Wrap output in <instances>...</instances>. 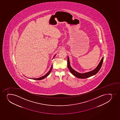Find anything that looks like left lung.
I'll return each mask as SVG.
<instances>
[{
    "instance_id": "1",
    "label": "left lung",
    "mask_w": 120,
    "mask_h": 120,
    "mask_svg": "<svg viewBox=\"0 0 120 120\" xmlns=\"http://www.w3.org/2000/svg\"><path fill=\"white\" fill-rule=\"evenodd\" d=\"M103 59H104V57L102 58L101 61L98 64V66L95 69L92 71H90L89 72H86L84 73H80L76 72V71H75L71 68V67L70 66V64L69 59L68 56V59H67V66H68V68L69 70L75 76L79 78V79H86L87 78L90 77V76H92L98 72V71H99V70L102 66V63L103 62Z\"/></svg>"
}]
</instances>
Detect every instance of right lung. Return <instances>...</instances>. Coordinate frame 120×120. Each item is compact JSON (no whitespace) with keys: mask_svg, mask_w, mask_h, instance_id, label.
Here are the masks:
<instances>
[{"mask_svg":"<svg viewBox=\"0 0 120 120\" xmlns=\"http://www.w3.org/2000/svg\"><path fill=\"white\" fill-rule=\"evenodd\" d=\"M55 56H56V55L54 56V57H53V58H54V57H55ZM52 65L50 69L49 70V72H48L45 75H44V76L38 78H34V79H32L36 80H42V79H45V78L47 76H48L49 75V74L50 73L51 71H52Z\"/></svg>","mask_w":120,"mask_h":120,"instance_id":"1","label":"right lung"}]
</instances>
